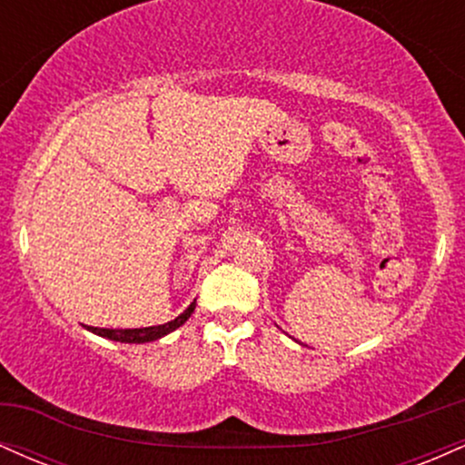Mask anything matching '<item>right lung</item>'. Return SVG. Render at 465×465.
I'll use <instances>...</instances> for the list:
<instances>
[{"label":"right lung","mask_w":465,"mask_h":465,"mask_svg":"<svg viewBox=\"0 0 465 465\" xmlns=\"http://www.w3.org/2000/svg\"><path fill=\"white\" fill-rule=\"evenodd\" d=\"M196 308V300L190 303L188 308H185L183 312L179 314L177 319H173V322L168 323H162V325H151V328H133V330H111V328H92V325H87L89 332L103 336V339H109V341H120V343H151V341H157L162 339V336L174 332V330L181 328L185 322L190 319V314L194 312Z\"/></svg>","instance_id":"1"}]
</instances>
